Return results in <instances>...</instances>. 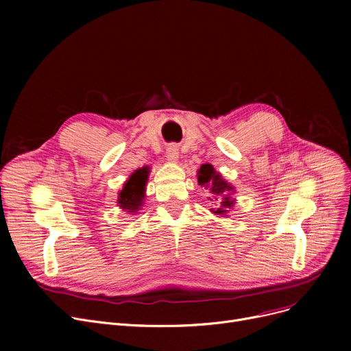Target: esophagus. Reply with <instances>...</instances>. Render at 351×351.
I'll return each mask as SVG.
<instances>
[{"label":"esophagus","mask_w":351,"mask_h":351,"mask_svg":"<svg viewBox=\"0 0 351 351\" xmlns=\"http://www.w3.org/2000/svg\"><path fill=\"white\" fill-rule=\"evenodd\" d=\"M166 156V160L168 162H171V163H178V160H179V151H178V147H176V145H171V146H168V149H166V154H165Z\"/></svg>","instance_id":"obj_1"}]
</instances>
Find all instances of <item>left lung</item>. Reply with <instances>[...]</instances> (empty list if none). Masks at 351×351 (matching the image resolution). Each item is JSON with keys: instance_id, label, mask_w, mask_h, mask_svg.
Wrapping results in <instances>:
<instances>
[{"instance_id": "obj_1", "label": "left lung", "mask_w": 351, "mask_h": 351, "mask_svg": "<svg viewBox=\"0 0 351 351\" xmlns=\"http://www.w3.org/2000/svg\"><path fill=\"white\" fill-rule=\"evenodd\" d=\"M196 176L199 185L210 193L209 200L216 202V206L212 208L210 212L213 215H219L220 217L228 216L229 210H232L236 204V197H233L236 193L234 186L222 176V173L217 172L210 163L202 165Z\"/></svg>"}]
</instances>
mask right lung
Returning <instances> with one entry per match:
<instances>
[{
  "mask_svg": "<svg viewBox=\"0 0 351 351\" xmlns=\"http://www.w3.org/2000/svg\"><path fill=\"white\" fill-rule=\"evenodd\" d=\"M149 166H142V168L136 169L134 173L129 175L128 180L123 183V188L118 193L117 204L119 209L136 215L142 206L143 200L146 197V183L147 178H149Z\"/></svg>",
  "mask_w": 351,
  "mask_h": 351,
  "instance_id": "add662e5",
  "label": "right lung"
}]
</instances>
